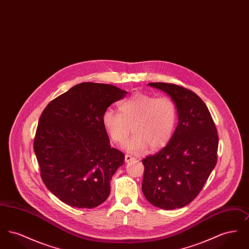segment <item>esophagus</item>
Masks as SVG:
<instances>
[{
    "mask_svg": "<svg viewBox=\"0 0 249 249\" xmlns=\"http://www.w3.org/2000/svg\"><path fill=\"white\" fill-rule=\"evenodd\" d=\"M133 158L130 155H125V162H129L130 160H132Z\"/></svg>",
    "mask_w": 249,
    "mask_h": 249,
    "instance_id": "obj_1",
    "label": "esophagus"
}]
</instances>
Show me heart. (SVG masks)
Wrapping results in <instances>:
<instances>
[{
	"label": "heart",
	"instance_id": "1",
	"mask_svg": "<svg viewBox=\"0 0 249 249\" xmlns=\"http://www.w3.org/2000/svg\"><path fill=\"white\" fill-rule=\"evenodd\" d=\"M120 114L107 109L103 124L111 140L124 142L133 132L123 148L131 154H140L148 146L157 150L170 140L177 121V108L169 97L136 92L122 101L119 106Z\"/></svg>",
	"mask_w": 249,
	"mask_h": 249
}]
</instances>
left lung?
I'll return each instance as SVG.
<instances>
[{
  "label": "left lung",
  "mask_w": 249,
  "mask_h": 249,
  "mask_svg": "<svg viewBox=\"0 0 249 249\" xmlns=\"http://www.w3.org/2000/svg\"><path fill=\"white\" fill-rule=\"evenodd\" d=\"M148 86L171 97L178 123L165 147L142 160V193L156 207L173 210L186 206L200 193L216 164L218 136L198 95L175 84Z\"/></svg>",
  "instance_id": "obj_1"
}]
</instances>
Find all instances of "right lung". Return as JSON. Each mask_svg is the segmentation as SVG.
<instances>
[{
	"label": "right lung",
	"instance_id": "add662e5",
	"mask_svg": "<svg viewBox=\"0 0 249 249\" xmlns=\"http://www.w3.org/2000/svg\"><path fill=\"white\" fill-rule=\"evenodd\" d=\"M128 92L108 84H77L50 102L36 130L35 153L45 185L71 207L107 200L125 156L111 147L103 116Z\"/></svg>",
	"mask_w": 249,
	"mask_h": 249
}]
</instances>
